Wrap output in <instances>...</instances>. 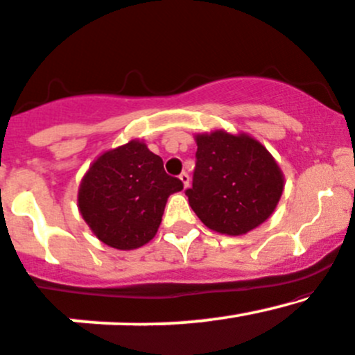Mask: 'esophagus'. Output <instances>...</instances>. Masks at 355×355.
<instances>
[{
    "label": "esophagus",
    "mask_w": 355,
    "mask_h": 355,
    "mask_svg": "<svg viewBox=\"0 0 355 355\" xmlns=\"http://www.w3.org/2000/svg\"><path fill=\"white\" fill-rule=\"evenodd\" d=\"M179 179H181V182H182V186H184V189L188 188V186H189V174L188 173H182L181 176H179Z\"/></svg>",
    "instance_id": "esophagus-1"
}]
</instances>
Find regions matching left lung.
<instances>
[{
	"instance_id": "8db88e82",
	"label": "left lung",
	"mask_w": 355,
	"mask_h": 355,
	"mask_svg": "<svg viewBox=\"0 0 355 355\" xmlns=\"http://www.w3.org/2000/svg\"><path fill=\"white\" fill-rule=\"evenodd\" d=\"M193 188L186 189L198 218L218 233L240 236L272 216L285 179L272 154L248 134L214 130L196 135Z\"/></svg>"
}]
</instances>
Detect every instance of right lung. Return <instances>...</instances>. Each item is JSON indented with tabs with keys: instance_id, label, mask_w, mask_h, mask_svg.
Listing matches in <instances>:
<instances>
[{
	"instance_id": "add662e5",
	"label": "right lung",
	"mask_w": 355,
	"mask_h": 355,
	"mask_svg": "<svg viewBox=\"0 0 355 355\" xmlns=\"http://www.w3.org/2000/svg\"><path fill=\"white\" fill-rule=\"evenodd\" d=\"M181 189L161 157L130 141L92 162L78 188V209L102 243L135 250L156 236L167 198Z\"/></svg>"
}]
</instances>
